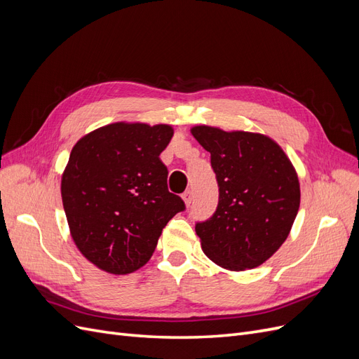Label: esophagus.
Here are the masks:
<instances>
[{
	"label": "esophagus",
	"instance_id": "34e87169",
	"mask_svg": "<svg viewBox=\"0 0 359 359\" xmlns=\"http://www.w3.org/2000/svg\"><path fill=\"white\" fill-rule=\"evenodd\" d=\"M182 201H184V203H186L187 206H190V203H191V201H193V193L190 191V190H187V191H184L182 193Z\"/></svg>",
	"mask_w": 359,
	"mask_h": 359
}]
</instances>
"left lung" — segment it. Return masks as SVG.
Here are the masks:
<instances>
[{"label":"left lung","mask_w":359,"mask_h":359,"mask_svg":"<svg viewBox=\"0 0 359 359\" xmlns=\"http://www.w3.org/2000/svg\"><path fill=\"white\" fill-rule=\"evenodd\" d=\"M194 139L211 154L219 205L196 223L203 253L231 271L262 265L286 241L299 210V181L273 139L196 126Z\"/></svg>","instance_id":"obj_1"}]
</instances>
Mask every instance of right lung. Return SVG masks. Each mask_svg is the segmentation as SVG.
<instances>
[{
	"instance_id": "1",
	"label": "right lung",
	"mask_w": 359,
	"mask_h": 359,
	"mask_svg": "<svg viewBox=\"0 0 359 359\" xmlns=\"http://www.w3.org/2000/svg\"><path fill=\"white\" fill-rule=\"evenodd\" d=\"M170 126L114 123L78 140L61 196L79 252L106 273L130 274L153 256L163 227L184 201L168 190L161 151Z\"/></svg>"
}]
</instances>
